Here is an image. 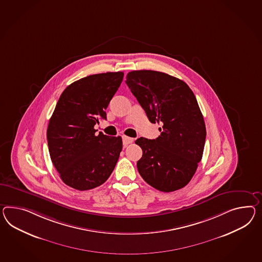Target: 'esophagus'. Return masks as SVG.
Instances as JSON below:
<instances>
[{"mask_svg":"<svg viewBox=\"0 0 262 262\" xmlns=\"http://www.w3.org/2000/svg\"><path fill=\"white\" fill-rule=\"evenodd\" d=\"M133 141H134V139H132V138H129V137H126V136H123V137H122V142H123V145L130 144V143H132Z\"/></svg>","mask_w":262,"mask_h":262,"instance_id":"34e87169","label":"esophagus"}]
</instances>
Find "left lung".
Here are the masks:
<instances>
[{
    "label": "left lung",
    "mask_w": 262,
    "mask_h": 262,
    "mask_svg": "<svg viewBox=\"0 0 262 262\" xmlns=\"http://www.w3.org/2000/svg\"><path fill=\"white\" fill-rule=\"evenodd\" d=\"M130 88L149 121L158 122L161 136L140 138L142 149L137 162L141 178L161 192H173L187 185L202 161L206 128L193 91L173 76L136 70L126 76Z\"/></svg>",
    "instance_id": "obj_1"
}]
</instances>
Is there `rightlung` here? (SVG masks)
<instances>
[{"label":"right lung","instance_id":"right-lung-1","mask_svg":"<svg viewBox=\"0 0 262 262\" xmlns=\"http://www.w3.org/2000/svg\"><path fill=\"white\" fill-rule=\"evenodd\" d=\"M123 72L90 75L60 95L47 127L51 161L67 185L79 191L107 181L122 149L121 137L95 135L106 120L105 109L120 88Z\"/></svg>","mask_w":262,"mask_h":262}]
</instances>
